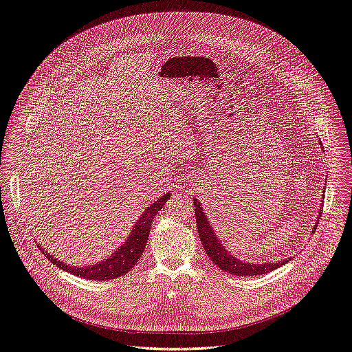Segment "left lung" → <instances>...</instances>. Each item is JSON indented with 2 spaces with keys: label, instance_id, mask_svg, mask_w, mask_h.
<instances>
[{
  "label": "left lung",
  "instance_id": "obj_1",
  "mask_svg": "<svg viewBox=\"0 0 352 352\" xmlns=\"http://www.w3.org/2000/svg\"><path fill=\"white\" fill-rule=\"evenodd\" d=\"M195 204V213H196V226H197V233L200 242L204 245V249L206 250L208 256L212 259V262L221 267L223 272H228L230 275H238V276H254V275H263L271 272L276 267L288 263L289 258L285 261H280L276 263H246L239 261L233 255H230L228 250L222 246L221 241L214 236V233L212 230V226L209 225V219L205 216L202 206H200V202L197 199H193ZM321 213L318 216V219H321ZM316 229V228H314Z\"/></svg>",
  "mask_w": 352,
  "mask_h": 352
}]
</instances>
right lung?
Returning <instances> with one entry per match:
<instances>
[{
  "label": "right lung",
  "mask_w": 352,
  "mask_h": 352,
  "mask_svg": "<svg viewBox=\"0 0 352 352\" xmlns=\"http://www.w3.org/2000/svg\"><path fill=\"white\" fill-rule=\"evenodd\" d=\"M167 199H170V193L162 196L159 200H156L152 206H148L139 217L138 223L135 225L131 233L127 236V241L119 249H117L109 259H104L103 262L96 263L93 266L76 267V266L65 265V263L54 259L53 256L47 255V252H44V250H43V254L56 266H58L60 270H63L65 272H70L80 278L96 279V280H109V279L119 278V276L127 274L140 259L143 250L146 248V243H147L150 228H152V221L155 219L156 213L167 202Z\"/></svg>",
  "instance_id": "add662e5"
}]
</instances>
